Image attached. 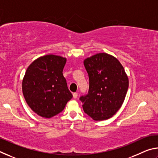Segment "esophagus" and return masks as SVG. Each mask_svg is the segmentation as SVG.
Segmentation results:
<instances>
[{"instance_id":"34e87169","label":"esophagus","mask_w":158,"mask_h":158,"mask_svg":"<svg viewBox=\"0 0 158 158\" xmlns=\"http://www.w3.org/2000/svg\"><path fill=\"white\" fill-rule=\"evenodd\" d=\"M77 96H78V93H73V98H74V99L77 98Z\"/></svg>"}]
</instances>
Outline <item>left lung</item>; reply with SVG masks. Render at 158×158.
Wrapping results in <instances>:
<instances>
[{"label":"left lung","instance_id":"1","mask_svg":"<svg viewBox=\"0 0 158 158\" xmlns=\"http://www.w3.org/2000/svg\"><path fill=\"white\" fill-rule=\"evenodd\" d=\"M89 77L88 94L80 98L83 109L94 121L110 118L123 103L129 80L116 58L99 53L84 60Z\"/></svg>","mask_w":158,"mask_h":158}]
</instances>
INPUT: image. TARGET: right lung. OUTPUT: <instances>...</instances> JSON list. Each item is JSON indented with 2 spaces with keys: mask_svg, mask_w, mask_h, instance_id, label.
Segmentation results:
<instances>
[{
  "mask_svg": "<svg viewBox=\"0 0 158 158\" xmlns=\"http://www.w3.org/2000/svg\"><path fill=\"white\" fill-rule=\"evenodd\" d=\"M67 59L49 54L35 60L26 69L22 92L26 103L35 113L52 118L62 111L73 98L63 77Z\"/></svg>",
  "mask_w": 158,
  "mask_h": 158,
  "instance_id": "obj_1",
  "label": "right lung"
}]
</instances>
